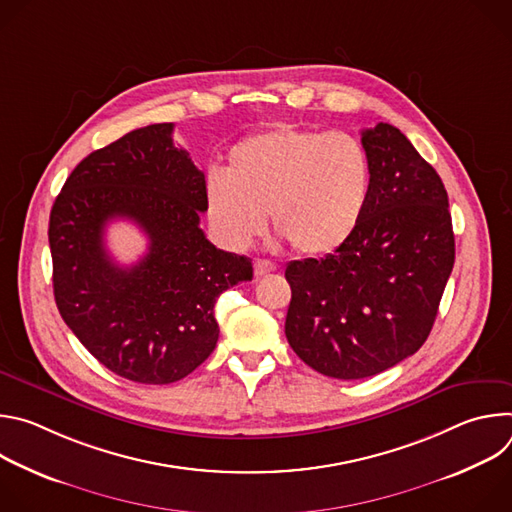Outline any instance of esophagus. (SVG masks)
Wrapping results in <instances>:
<instances>
[{
    "mask_svg": "<svg viewBox=\"0 0 512 512\" xmlns=\"http://www.w3.org/2000/svg\"><path fill=\"white\" fill-rule=\"evenodd\" d=\"M273 271H277V265H275V263H271V261H267V259H257V261H255V275H257V277H265V275H269V273H273Z\"/></svg>",
    "mask_w": 512,
    "mask_h": 512,
    "instance_id": "obj_1",
    "label": "esophagus"
}]
</instances>
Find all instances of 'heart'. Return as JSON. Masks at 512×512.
<instances>
[{"label": "heart", "instance_id": "b5f03b06", "mask_svg": "<svg viewBox=\"0 0 512 512\" xmlns=\"http://www.w3.org/2000/svg\"><path fill=\"white\" fill-rule=\"evenodd\" d=\"M371 160L348 133L275 125L239 139L225 172L206 180L210 223L233 249L265 227L304 255H326L358 229L371 198Z\"/></svg>", "mask_w": 512, "mask_h": 512}]
</instances>
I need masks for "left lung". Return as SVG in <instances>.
<instances>
[{
  "label": "left lung",
  "mask_w": 512,
  "mask_h": 512,
  "mask_svg": "<svg viewBox=\"0 0 512 512\" xmlns=\"http://www.w3.org/2000/svg\"><path fill=\"white\" fill-rule=\"evenodd\" d=\"M360 141L373 184L358 229L324 259L285 269L289 346L344 381L379 375L421 348L456 257L442 178L389 123Z\"/></svg>",
  "instance_id": "8db88e82"
}]
</instances>
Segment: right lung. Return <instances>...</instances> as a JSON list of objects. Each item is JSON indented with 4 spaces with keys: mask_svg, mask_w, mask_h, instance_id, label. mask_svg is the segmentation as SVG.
Instances as JSON below:
<instances>
[{
    "mask_svg": "<svg viewBox=\"0 0 512 512\" xmlns=\"http://www.w3.org/2000/svg\"><path fill=\"white\" fill-rule=\"evenodd\" d=\"M172 123L125 133L66 178L48 225L54 300L66 326L115 375L143 385L184 379L218 340L216 298L253 279L251 259L216 249L202 233L204 174L174 148ZM133 220L151 247L117 266L102 235Z\"/></svg>",
    "mask_w": 512,
    "mask_h": 512,
    "instance_id": "add662e5",
    "label": "right lung"
}]
</instances>
